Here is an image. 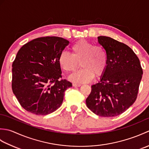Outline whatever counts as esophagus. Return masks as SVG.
<instances>
[{
	"instance_id": "34e87169",
	"label": "esophagus",
	"mask_w": 149,
	"mask_h": 149,
	"mask_svg": "<svg viewBox=\"0 0 149 149\" xmlns=\"http://www.w3.org/2000/svg\"><path fill=\"white\" fill-rule=\"evenodd\" d=\"M72 85H73V86H74V87H79V86H81V84H77V83H73Z\"/></svg>"
}]
</instances>
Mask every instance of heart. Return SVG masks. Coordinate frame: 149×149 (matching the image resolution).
Returning <instances> with one entry per match:
<instances>
[{
  "mask_svg": "<svg viewBox=\"0 0 149 149\" xmlns=\"http://www.w3.org/2000/svg\"><path fill=\"white\" fill-rule=\"evenodd\" d=\"M70 50L72 54L64 51L58 58L60 67L66 72H74L80 63L82 68L71 75L70 80L76 83H88L94 75L99 77L105 71L107 56L103 47L81 40L73 44Z\"/></svg>",
  "mask_w": 149,
  "mask_h": 149,
  "instance_id": "heart-1",
  "label": "heart"
}]
</instances>
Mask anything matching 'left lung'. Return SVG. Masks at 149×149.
<instances>
[{"mask_svg": "<svg viewBox=\"0 0 149 149\" xmlns=\"http://www.w3.org/2000/svg\"><path fill=\"white\" fill-rule=\"evenodd\" d=\"M107 63L98 83L91 86L87 107L97 115L118 116L135 102L143 75L140 60L130 47L111 38L100 36Z\"/></svg>", "mask_w": 149, "mask_h": 149, "instance_id": "1", "label": "left lung"}]
</instances>
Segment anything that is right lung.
I'll return each mask as SVG.
<instances>
[{
  "mask_svg": "<svg viewBox=\"0 0 149 149\" xmlns=\"http://www.w3.org/2000/svg\"><path fill=\"white\" fill-rule=\"evenodd\" d=\"M69 41L57 36L34 39L18 50L12 65V90L22 107L46 115L61 106L72 84L61 79L58 58Z\"/></svg>",
  "mask_w": 149,
  "mask_h": 149,
  "instance_id": "1",
  "label": "right lung"
}]
</instances>
